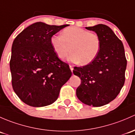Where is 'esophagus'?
<instances>
[{
  "label": "esophagus",
  "mask_w": 135,
  "mask_h": 135,
  "mask_svg": "<svg viewBox=\"0 0 135 135\" xmlns=\"http://www.w3.org/2000/svg\"><path fill=\"white\" fill-rule=\"evenodd\" d=\"M69 68H70V69H71V72L73 71V66H71V65H69Z\"/></svg>",
  "instance_id": "1"
}]
</instances>
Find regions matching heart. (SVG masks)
Wrapping results in <instances>:
<instances>
[{
	"label": "heart",
	"instance_id": "heart-1",
	"mask_svg": "<svg viewBox=\"0 0 135 135\" xmlns=\"http://www.w3.org/2000/svg\"><path fill=\"white\" fill-rule=\"evenodd\" d=\"M51 45L60 59L66 57L71 50V60L80 65H86L96 57L101 42L95 33L89 32L77 26H71L63 30L61 36H52L51 37Z\"/></svg>",
	"mask_w": 135,
	"mask_h": 135
}]
</instances>
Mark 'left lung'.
<instances>
[{"instance_id": "8db88e82", "label": "left lung", "mask_w": 135, "mask_h": 135, "mask_svg": "<svg viewBox=\"0 0 135 135\" xmlns=\"http://www.w3.org/2000/svg\"><path fill=\"white\" fill-rule=\"evenodd\" d=\"M86 28L96 33L101 45L92 62L74 68L73 73L81 80L76 95L85 105L101 107L114 99L123 87L127 60L123 44L110 28L99 24Z\"/></svg>"}]
</instances>
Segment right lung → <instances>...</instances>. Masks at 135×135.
Listing matches in <instances>:
<instances>
[{"mask_svg": "<svg viewBox=\"0 0 135 135\" xmlns=\"http://www.w3.org/2000/svg\"><path fill=\"white\" fill-rule=\"evenodd\" d=\"M68 25L37 22L23 30L12 47V87L23 102L34 107L53 103L72 73L52 49L51 37Z\"/></svg>", "mask_w": 135, "mask_h": 135, "instance_id": "1", "label": "right lung"}]
</instances>
